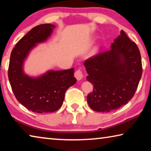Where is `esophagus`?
Returning <instances> with one entry per match:
<instances>
[{
    "instance_id": "34e87169",
    "label": "esophagus",
    "mask_w": 151,
    "mask_h": 151,
    "mask_svg": "<svg viewBox=\"0 0 151 151\" xmlns=\"http://www.w3.org/2000/svg\"><path fill=\"white\" fill-rule=\"evenodd\" d=\"M74 76H75V78L77 79L78 80H82L83 78V73L82 72V71H81L80 69H78V70L76 71L75 73H74Z\"/></svg>"
}]
</instances>
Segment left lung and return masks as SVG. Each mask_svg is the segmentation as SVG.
Masks as SVG:
<instances>
[{
	"mask_svg": "<svg viewBox=\"0 0 151 151\" xmlns=\"http://www.w3.org/2000/svg\"><path fill=\"white\" fill-rule=\"evenodd\" d=\"M93 84L87 96L88 105L98 112H109L126 105L135 94L142 73V60L137 45L122 30L110 49L83 63Z\"/></svg>",
	"mask_w": 151,
	"mask_h": 151,
	"instance_id": "obj_1",
	"label": "left lung"
}]
</instances>
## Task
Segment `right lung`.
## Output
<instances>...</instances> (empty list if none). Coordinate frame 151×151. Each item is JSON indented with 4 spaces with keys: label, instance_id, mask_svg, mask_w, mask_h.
I'll return each mask as SVG.
<instances>
[{
    "label": "right lung",
    "instance_id": "add662e5",
    "mask_svg": "<svg viewBox=\"0 0 151 151\" xmlns=\"http://www.w3.org/2000/svg\"><path fill=\"white\" fill-rule=\"evenodd\" d=\"M55 27L50 24L33 27L16 44L11 54L8 76L11 88L17 101L32 112L57 111L63 105L66 90L76 83L73 68L48 70L38 77L24 73V61L29 52L37 44L46 41Z\"/></svg>",
    "mask_w": 151,
    "mask_h": 151
}]
</instances>
